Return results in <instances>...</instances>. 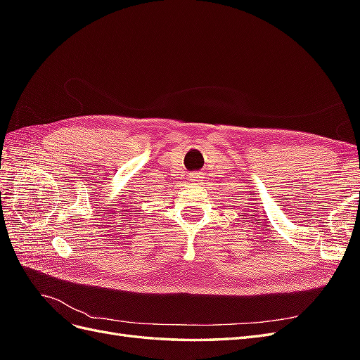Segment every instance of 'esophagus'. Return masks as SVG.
Instances as JSON below:
<instances>
[{
    "mask_svg": "<svg viewBox=\"0 0 360 360\" xmlns=\"http://www.w3.org/2000/svg\"><path fill=\"white\" fill-rule=\"evenodd\" d=\"M201 179H202V176H201L200 172H193V174H191V176H189L191 181H201Z\"/></svg>",
    "mask_w": 360,
    "mask_h": 360,
    "instance_id": "34e87169",
    "label": "esophagus"
}]
</instances>
